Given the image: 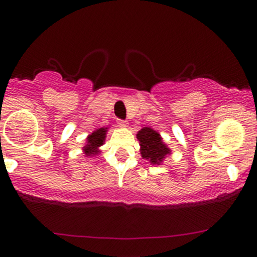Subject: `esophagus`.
<instances>
[{
	"label": "esophagus",
	"instance_id": "1",
	"mask_svg": "<svg viewBox=\"0 0 257 257\" xmlns=\"http://www.w3.org/2000/svg\"><path fill=\"white\" fill-rule=\"evenodd\" d=\"M118 125L119 126H122V128H126V126H128V123L125 122V120H122V119H118Z\"/></svg>",
	"mask_w": 257,
	"mask_h": 257
}]
</instances>
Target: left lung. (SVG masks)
I'll list each match as a JSON object with an SVG mask.
<instances>
[{"mask_svg": "<svg viewBox=\"0 0 257 257\" xmlns=\"http://www.w3.org/2000/svg\"><path fill=\"white\" fill-rule=\"evenodd\" d=\"M137 138L140 143L141 157L150 162L152 166H161L164 159L172 153V150L164 144L163 138L155 129L144 126L138 132Z\"/></svg>", "mask_w": 257, "mask_h": 257, "instance_id": "8db88e82", "label": "left lung"}]
</instances>
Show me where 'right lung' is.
Listing matches in <instances>:
<instances>
[{
	"label": "right lung",
	"mask_w": 257,
	"mask_h": 257,
	"mask_svg": "<svg viewBox=\"0 0 257 257\" xmlns=\"http://www.w3.org/2000/svg\"><path fill=\"white\" fill-rule=\"evenodd\" d=\"M108 126H102V128L96 129L93 133H90L85 139V145L82 149L85 157H95L98 156L101 150L100 147L105 144L106 134H107Z\"/></svg>",
	"instance_id": "1"
}]
</instances>
